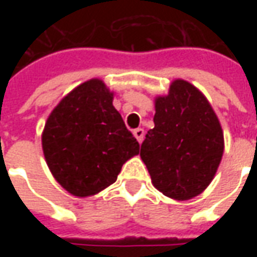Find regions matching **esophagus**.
Instances as JSON below:
<instances>
[{"mask_svg":"<svg viewBox=\"0 0 257 257\" xmlns=\"http://www.w3.org/2000/svg\"><path fill=\"white\" fill-rule=\"evenodd\" d=\"M134 136L136 138V140H138L139 143H142V142H143V139H145V131H143L142 128L135 129Z\"/></svg>","mask_w":257,"mask_h":257,"instance_id":"34e87169","label":"esophagus"}]
</instances>
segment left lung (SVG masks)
I'll list each match as a JSON object with an SVG mask.
<instances>
[{"instance_id":"obj_1","label":"left lung","mask_w":257,"mask_h":257,"mask_svg":"<svg viewBox=\"0 0 257 257\" xmlns=\"http://www.w3.org/2000/svg\"><path fill=\"white\" fill-rule=\"evenodd\" d=\"M154 128L146 135L140 157L151 183L164 195L186 201L202 193L220 165L224 138L205 95L184 79H175L154 100Z\"/></svg>"}]
</instances>
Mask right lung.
Instances as JSON below:
<instances>
[{
  "instance_id": "right-lung-1",
  "label": "right lung",
  "mask_w": 257,
  "mask_h": 257,
  "mask_svg": "<svg viewBox=\"0 0 257 257\" xmlns=\"http://www.w3.org/2000/svg\"><path fill=\"white\" fill-rule=\"evenodd\" d=\"M114 92L99 78L74 88L49 114L42 151L62 187L78 198L90 197L117 180L139 143L112 106Z\"/></svg>"
}]
</instances>
